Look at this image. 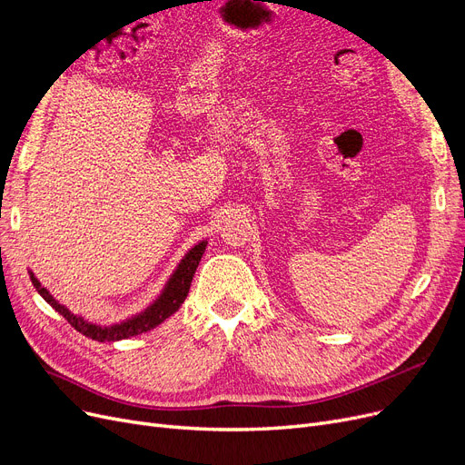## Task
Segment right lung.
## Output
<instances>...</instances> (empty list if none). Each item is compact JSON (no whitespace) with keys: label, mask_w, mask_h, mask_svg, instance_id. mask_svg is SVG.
<instances>
[{"label":"right lung","mask_w":465,"mask_h":465,"mask_svg":"<svg viewBox=\"0 0 465 465\" xmlns=\"http://www.w3.org/2000/svg\"><path fill=\"white\" fill-rule=\"evenodd\" d=\"M208 240L198 242L194 244L180 261L178 267L172 272V276L168 278V282L164 283L161 295L154 299L145 311H142L140 314H134L132 318H126L119 323L114 325H100L94 322H88L83 316L74 314L68 306L60 304L51 293L47 287H43L41 282L35 278V274L32 271L30 272V280L35 287V292L45 299L54 311L68 320V323L72 327H75L79 333H83L84 337L98 341V342H115V341H123V339H130V337H136L142 333H147L153 327L161 325L166 318H170L173 312H178V308L183 304L187 293H189V287L194 276V271L198 267V262L203 259V253L206 250Z\"/></svg>","instance_id":"1"}]
</instances>
